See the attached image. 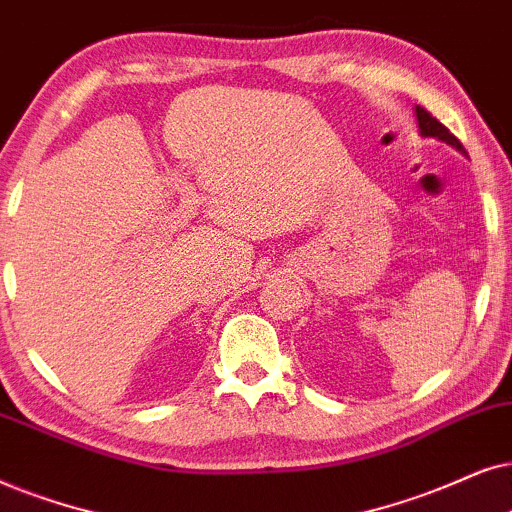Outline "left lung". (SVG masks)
I'll return each instance as SVG.
<instances>
[{
    "label": "left lung",
    "instance_id": "obj_1",
    "mask_svg": "<svg viewBox=\"0 0 512 512\" xmlns=\"http://www.w3.org/2000/svg\"><path fill=\"white\" fill-rule=\"evenodd\" d=\"M414 114H417V121H419V135L421 138H435V140H440V142H447V145H452L454 149H459V152H463V145L459 140L454 138L452 133L447 131L445 126L440 124L438 119L433 117V114H428L424 107H414ZM466 154V152H463Z\"/></svg>",
    "mask_w": 512,
    "mask_h": 512
}]
</instances>
